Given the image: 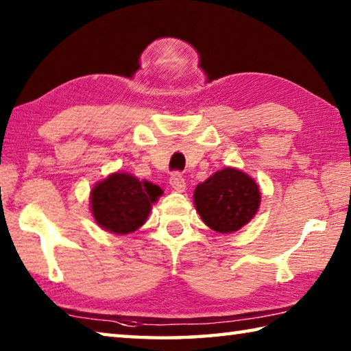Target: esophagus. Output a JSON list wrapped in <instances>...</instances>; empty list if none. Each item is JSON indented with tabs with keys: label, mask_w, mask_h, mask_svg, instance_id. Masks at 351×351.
I'll list each match as a JSON object with an SVG mask.
<instances>
[{
	"label": "esophagus",
	"mask_w": 351,
	"mask_h": 351,
	"mask_svg": "<svg viewBox=\"0 0 351 351\" xmlns=\"http://www.w3.org/2000/svg\"><path fill=\"white\" fill-rule=\"evenodd\" d=\"M169 185L174 188L176 191L183 193L186 188V182H185V179H183L182 174H179V172H174V174L169 177Z\"/></svg>",
	"instance_id": "1"
}]
</instances>
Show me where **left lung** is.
Returning a JSON list of instances; mask_svg holds the SVG:
<instances>
[{
    "label": "left lung",
    "mask_w": 351,
    "mask_h": 351,
    "mask_svg": "<svg viewBox=\"0 0 351 351\" xmlns=\"http://www.w3.org/2000/svg\"><path fill=\"white\" fill-rule=\"evenodd\" d=\"M194 205L205 225L228 234L241 230L256 216L261 191L245 172L225 168L195 186Z\"/></svg>",
    "instance_id": "1"
}]
</instances>
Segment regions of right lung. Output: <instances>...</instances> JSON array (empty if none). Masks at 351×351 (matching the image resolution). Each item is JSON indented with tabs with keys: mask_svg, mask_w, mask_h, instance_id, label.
Returning <instances> with one entry per match:
<instances>
[{
	"mask_svg": "<svg viewBox=\"0 0 351 351\" xmlns=\"http://www.w3.org/2000/svg\"><path fill=\"white\" fill-rule=\"evenodd\" d=\"M163 194L149 182L125 172H114L90 191V210L97 225L114 234L138 230L149 216L151 206Z\"/></svg>",
	"mask_w": 351,
	"mask_h": 351,
	"instance_id": "1",
	"label": "right lung"
}]
</instances>
